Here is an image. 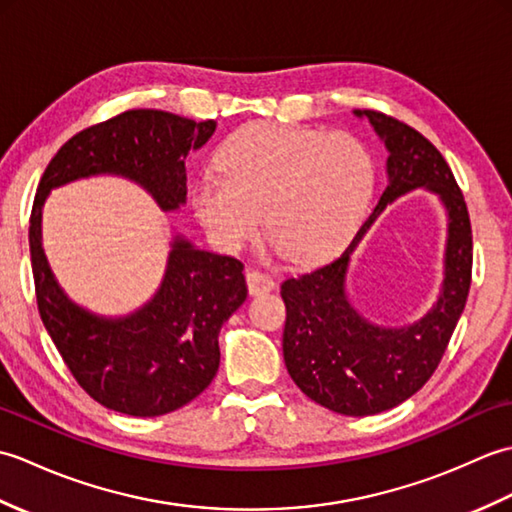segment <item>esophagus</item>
<instances>
[{"mask_svg":"<svg viewBox=\"0 0 512 512\" xmlns=\"http://www.w3.org/2000/svg\"><path fill=\"white\" fill-rule=\"evenodd\" d=\"M246 284H248V292L250 295H262V292H270L275 290V279L262 273V270H248L246 273Z\"/></svg>","mask_w":512,"mask_h":512,"instance_id":"esophagus-1","label":"esophagus"}]
</instances>
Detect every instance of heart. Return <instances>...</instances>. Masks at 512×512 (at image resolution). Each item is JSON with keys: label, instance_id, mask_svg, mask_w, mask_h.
<instances>
[{"label": "heart", "instance_id": "b5f03b06", "mask_svg": "<svg viewBox=\"0 0 512 512\" xmlns=\"http://www.w3.org/2000/svg\"><path fill=\"white\" fill-rule=\"evenodd\" d=\"M193 187V211L217 244L244 248L259 224L290 262L334 255L356 231L374 189V160L352 134L248 123L217 149Z\"/></svg>", "mask_w": 512, "mask_h": 512}]
</instances>
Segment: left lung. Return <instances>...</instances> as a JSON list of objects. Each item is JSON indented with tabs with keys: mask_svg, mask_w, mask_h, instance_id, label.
Here are the masks:
<instances>
[{
	"mask_svg": "<svg viewBox=\"0 0 512 512\" xmlns=\"http://www.w3.org/2000/svg\"><path fill=\"white\" fill-rule=\"evenodd\" d=\"M354 116L367 118L387 149V187L339 257L281 284L284 361L317 405L343 416H374L411 398L436 372L469 297L473 239L469 211L440 151L396 118L372 110H354ZM416 188L436 194L448 215L441 292L416 322L376 324L353 306L346 270L377 215Z\"/></svg>",
	"mask_w": 512,
	"mask_h": 512,
	"instance_id": "1",
	"label": "left lung"
}]
</instances>
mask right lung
Instances as JSON below:
<instances>
[{"label": "right lung", "instance_id": "1", "mask_svg": "<svg viewBox=\"0 0 512 512\" xmlns=\"http://www.w3.org/2000/svg\"><path fill=\"white\" fill-rule=\"evenodd\" d=\"M215 127L162 110H132L83 129L50 160L32 204L28 239L41 321L76 383L127 416H165L211 385L220 367L217 336L248 292L244 266L173 233L151 299L105 317L72 301L54 277L41 239L43 204L70 182L116 176L145 189L160 211L176 213L187 204L184 160Z\"/></svg>", "mask_w": 512, "mask_h": 512}]
</instances>
